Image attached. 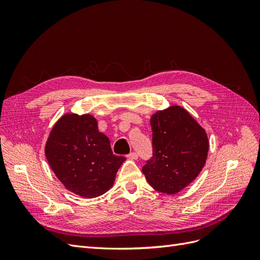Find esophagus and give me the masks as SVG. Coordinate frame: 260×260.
I'll list each match as a JSON object with an SVG mask.
<instances>
[{"instance_id":"obj_1","label":"esophagus","mask_w":260,"mask_h":260,"mask_svg":"<svg viewBox=\"0 0 260 260\" xmlns=\"http://www.w3.org/2000/svg\"><path fill=\"white\" fill-rule=\"evenodd\" d=\"M128 158L129 159H138V153L131 152L130 154H128Z\"/></svg>"}]
</instances>
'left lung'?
Segmentation results:
<instances>
[{
    "label": "left lung",
    "mask_w": 260,
    "mask_h": 260,
    "mask_svg": "<svg viewBox=\"0 0 260 260\" xmlns=\"http://www.w3.org/2000/svg\"><path fill=\"white\" fill-rule=\"evenodd\" d=\"M152 156L142 171L154 190L176 194L199 176L206 162L205 130L185 109L171 106L151 118Z\"/></svg>",
    "instance_id": "obj_1"
}]
</instances>
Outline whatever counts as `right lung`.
<instances>
[{
    "instance_id": "add662e5",
    "label": "right lung",
    "mask_w": 260,
    "mask_h": 260,
    "mask_svg": "<svg viewBox=\"0 0 260 260\" xmlns=\"http://www.w3.org/2000/svg\"><path fill=\"white\" fill-rule=\"evenodd\" d=\"M54 174L67 190L82 198H96L114 184L125 160L114 155L111 141L99 132L91 115L67 114L54 125L45 145Z\"/></svg>"
}]
</instances>
